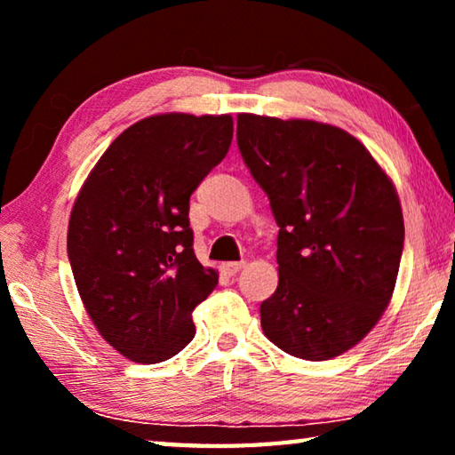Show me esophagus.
Listing matches in <instances>:
<instances>
[{
  "mask_svg": "<svg viewBox=\"0 0 455 455\" xmlns=\"http://www.w3.org/2000/svg\"><path fill=\"white\" fill-rule=\"evenodd\" d=\"M244 265H246L244 260H230V263L222 265V271H225L228 276H233V275H236L238 271H241Z\"/></svg>",
  "mask_w": 455,
  "mask_h": 455,
  "instance_id": "1",
  "label": "esophagus"
}]
</instances>
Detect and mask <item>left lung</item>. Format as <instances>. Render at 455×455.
<instances>
[{"label":"left lung","mask_w":455,"mask_h":455,"mask_svg":"<svg viewBox=\"0 0 455 455\" xmlns=\"http://www.w3.org/2000/svg\"><path fill=\"white\" fill-rule=\"evenodd\" d=\"M236 142L279 225L260 327L292 357L341 355L394 295L405 235L394 182L357 138L315 120L238 114Z\"/></svg>","instance_id":"left-lung-1"}]
</instances>
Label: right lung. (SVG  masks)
Here are the masks:
<instances>
[{"label": "right lung", "mask_w": 455, "mask_h": 455, "mask_svg": "<svg viewBox=\"0 0 455 455\" xmlns=\"http://www.w3.org/2000/svg\"><path fill=\"white\" fill-rule=\"evenodd\" d=\"M233 142V118L158 114L126 128L84 182L68 227L76 287L108 343L160 363L195 337L192 311L219 283L198 263L190 195Z\"/></svg>", "instance_id": "1"}]
</instances>
